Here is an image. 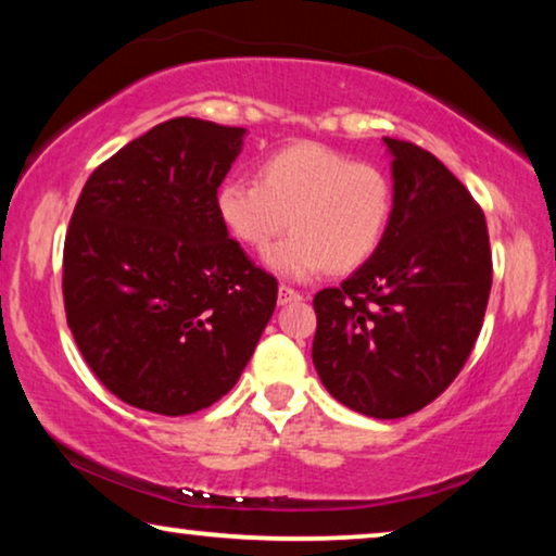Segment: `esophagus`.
<instances>
[{"instance_id":"1","label":"esophagus","mask_w":556,"mask_h":556,"mask_svg":"<svg viewBox=\"0 0 556 556\" xmlns=\"http://www.w3.org/2000/svg\"><path fill=\"white\" fill-rule=\"evenodd\" d=\"M303 295L299 291H293L291 286H280L278 288V303L280 306H286V303H293V301H301Z\"/></svg>"}]
</instances>
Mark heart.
Returning a JSON list of instances; mask_svg holds the SVG:
<instances>
[{"mask_svg":"<svg viewBox=\"0 0 556 556\" xmlns=\"http://www.w3.org/2000/svg\"><path fill=\"white\" fill-rule=\"evenodd\" d=\"M392 207V181L379 166L321 143L280 149L257 166L255 185L230 179L217 189V215L245 248L263 250L291 227L265 257L288 278L359 268L382 245Z\"/></svg>","mask_w":556,"mask_h":556,"instance_id":"heart-1","label":"heart"}]
</instances>
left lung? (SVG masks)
I'll list each match as a JSON object with an SVG mask.
<instances>
[{
  "label": "left lung",
  "instance_id": "left-lung-1",
  "mask_svg": "<svg viewBox=\"0 0 556 556\" xmlns=\"http://www.w3.org/2000/svg\"><path fill=\"white\" fill-rule=\"evenodd\" d=\"M394 207L377 253L314 295V367L354 413L397 420L443 394L473 352L491 293L483 210L417 143L384 136Z\"/></svg>",
  "mask_w": 556,
  "mask_h": 556
}]
</instances>
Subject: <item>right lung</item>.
Listing matches in <instances>:
<instances>
[{"label":"right lung","mask_w":556,"mask_h":556,"mask_svg":"<svg viewBox=\"0 0 556 556\" xmlns=\"http://www.w3.org/2000/svg\"><path fill=\"white\" fill-rule=\"evenodd\" d=\"M242 136L164 121L105 159L78 197L63 250L67 326L126 405L166 417L215 405L270 321L278 280L217 215Z\"/></svg>","instance_id":"right-lung-1"}]
</instances>
